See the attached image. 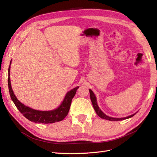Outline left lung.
<instances>
[{
	"label": "left lung",
	"mask_w": 157,
	"mask_h": 157,
	"mask_svg": "<svg viewBox=\"0 0 157 157\" xmlns=\"http://www.w3.org/2000/svg\"><path fill=\"white\" fill-rule=\"evenodd\" d=\"M90 91V99H91V101L92 103V105H93V107H94L95 111L96 113V114H97L100 117L102 118V119H106V120H109V121H121V120H124L125 119H128L134 116V115H136V113L134 114H133L132 115H129L128 117H123V118H113V117H109L107 115H106L104 113H103L100 108L98 107V106L97 105V102H96V96L94 95V92H93L90 89L89 90Z\"/></svg>",
	"instance_id": "left-lung-1"
}]
</instances>
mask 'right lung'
Instances as JSON below:
<instances>
[{"label":"right lung","instance_id":"add662e5","mask_svg":"<svg viewBox=\"0 0 157 157\" xmlns=\"http://www.w3.org/2000/svg\"><path fill=\"white\" fill-rule=\"evenodd\" d=\"M11 61L10 62V65H11ZM9 67V78H8V86H9V94L11 96L13 102H14L15 105L17 109L20 111V113L23 114V115L27 118L29 121L35 123H52L55 122H58L64 119L65 117L67 115L72 98L74 97L77 90L78 89V86L75 88L72 89L67 93L65 97L63 100V101L57 109L52 111H38V110L33 109L30 107L24 105L20 102L19 100L17 98L13 93V91L11 88V80H10V68L11 67Z\"/></svg>","mask_w":157,"mask_h":157}]
</instances>
